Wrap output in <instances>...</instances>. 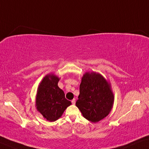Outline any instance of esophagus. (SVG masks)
Masks as SVG:
<instances>
[{"label":"esophagus","instance_id":"34e87169","mask_svg":"<svg viewBox=\"0 0 149 149\" xmlns=\"http://www.w3.org/2000/svg\"><path fill=\"white\" fill-rule=\"evenodd\" d=\"M71 102H72V104H75V102H76V100H75V98H74V99H72V100H71Z\"/></svg>","mask_w":149,"mask_h":149}]
</instances>
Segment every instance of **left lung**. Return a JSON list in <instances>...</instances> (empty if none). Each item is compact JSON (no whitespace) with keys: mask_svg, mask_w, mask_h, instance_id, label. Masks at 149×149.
<instances>
[{"mask_svg":"<svg viewBox=\"0 0 149 149\" xmlns=\"http://www.w3.org/2000/svg\"><path fill=\"white\" fill-rule=\"evenodd\" d=\"M76 106L86 119L97 123L103 119L113 109L114 96L111 83L96 72H86L80 84Z\"/></svg>","mask_w":149,"mask_h":149,"instance_id":"obj_1","label":"left lung"}]
</instances>
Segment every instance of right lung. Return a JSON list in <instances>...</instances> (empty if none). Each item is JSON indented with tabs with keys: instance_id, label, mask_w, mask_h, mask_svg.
I'll list each match as a JSON object with an SVG mask.
<instances>
[{
	"instance_id": "right-lung-1",
	"label": "right lung",
	"mask_w": 149,
	"mask_h": 149,
	"mask_svg": "<svg viewBox=\"0 0 149 149\" xmlns=\"http://www.w3.org/2000/svg\"><path fill=\"white\" fill-rule=\"evenodd\" d=\"M59 80L60 78L54 73L48 74L40 82L36 91V110L50 122L61 118L66 109L71 104V102L65 98L64 91L58 87Z\"/></svg>"
}]
</instances>
